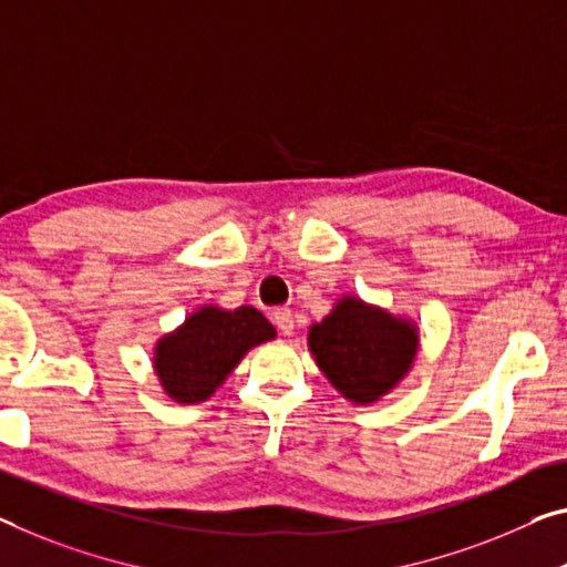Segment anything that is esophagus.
<instances>
[{
	"label": "esophagus",
	"instance_id": "34e87169",
	"mask_svg": "<svg viewBox=\"0 0 567 567\" xmlns=\"http://www.w3.org/2000/svg\"><path fill=\"white\" fill-rule=\"evenodd\" d=\"M274 324L278 327V332L281 334H291L293 332V313L289 309L274 311Z\"/></svg>",
	"mask_w": 567,
	"mask_h": 567
}]
</instances>
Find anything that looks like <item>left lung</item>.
<instances>
[{"label":"left lung","instance_id":"left-lung-1","mask_svg":"<svg viewBox=\"0 0 567 567\" xmlns=\"http://www.w3.org/2000/svg\"><path fill=\"white\" fill-rule=\"evenodd\" d=\"M309 350L327 380L352 403H374L411 370L417 332L378 307L347 296L311 327Z\"/></svg>","mask_w":567,"mask_h":567}]
</instances>
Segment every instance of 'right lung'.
Here are the masks:
<instances>
[{
    "mask_svg": "<svg viewBox=\"0 0 567 567\" xmlns=\"http://www.w3.org/2000/svg\"><path fill=\"white\" fill-rule=\"evenodd\" d=\"M274 337L271 321L254 307L233 311L203 307L187 317L177 332L156 342L154 370L172 400L203 403L250 347Z\"/></svg>",
    "mask_w": 567,
    "mask_h": 567,
    "instance_id": "add662e5",
    "label": "right lung"
}]
</instances>
